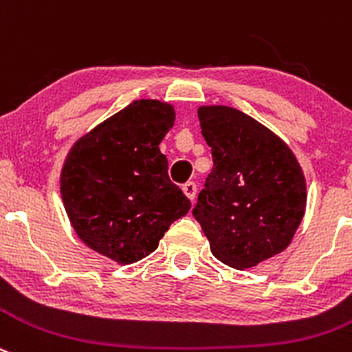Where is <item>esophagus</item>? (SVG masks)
Segmentation results:
<instances>
[{
  "mask_svg": "<svg viewBox=\"0 0 352 352\" xmlns=\"http://www.w3.org/2000/svg\"><path fill=\"white\" fill-rule=\"evenodd\" d=\"M182 191H184V195L187 196V198L195 199L196 198V192H198V186H196L195 182H191V180H189V182H186L182 186Z\"/></svg>",
  "mask_w": 352,
  "mask_h": 352,
  "instance_id": "obj_1",
  "label": "esophagus"
}]
</instances>
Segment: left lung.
<instances>
[{
	"label": "left lung",
	"mask_w": 352,
	"mask_h": 352,
	"mask_svg": "<svg viewBox=\"0 0 352 352\" xmlns=\"http://www.w3.org/2000/svg\"><path fill=\"white\" fill-rule=\"evenodd\" d=\"M198 118L213 168L192 215L219 261L254 267L292 243L307 201L304 172L290 147L248 114L201 106Z\"/></svg>",
	"instance_id": "obj_1"
}]
</instances>
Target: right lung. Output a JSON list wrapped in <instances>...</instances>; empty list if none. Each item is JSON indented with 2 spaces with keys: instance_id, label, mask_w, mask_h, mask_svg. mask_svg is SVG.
I'll list each match as a JSON object with an SVG mask.
<instances>
[{
  "instance_id": "obj_1",
  "label": "right lung",
  "mask_w": 352,
  "mask_h": 352,
  "mask_svg": "<svg viewBox=\"0 0 352 352\" xmlns=\"http://www.w3.org/2000/svg\"><path fill=\"white\" fill-rule=\"evenodd\" d=\"M173 121L166 102H131L81 137L62 166L71 226L91 250L121 265L153 254L172 222L191 208L160 151Z\"/></svg>"
}]
</instances>
